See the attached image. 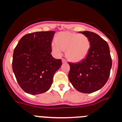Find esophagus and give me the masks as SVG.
I'll use <instances>...</instances> for the list:
<instances>
[{
    "label": "esophagus",
    "mask_w": 122,
    "mask_h": 122,
    "mask_svg": "<svg viewBox=\"0 0 122 122\" xmlns=\"http://www.w3.org/2000/svg\"><path fill=\"white\" fill-rule=\"evenodd\" d=\"M62 62L63 63H66V60H65V59H62Z\"/></svg>",
    "instance_id": "34e87169"
}]
</instances>
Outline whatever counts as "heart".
I'll return each mask as SVG.
<instances>
[{
    "mask_svg": "<svg viewBox=\"0 0 122 122\" xmlns=\"http://www.w3.org/2000/svg\"><path fill=\"white\" fill-rule=\"evenodd\" d=\"M91 48V42L84 34L70 32H61L57 34L55 41L51 43V50L56 57H60L63 51L71 62H78L88 56Z\"/></svg>",
    "mask_w": 122,
    "mask_h": 122,
    "instance_id": "heart-1",
    "label": "heart"
}]
</instances>
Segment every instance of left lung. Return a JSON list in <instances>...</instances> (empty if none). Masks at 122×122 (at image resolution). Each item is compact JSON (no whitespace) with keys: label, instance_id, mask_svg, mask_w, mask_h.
Instances as JSON below:
<instances>
[{"label":"left lung","instance_id":"left-lung-1","mask_svg":"<svg viewBox=\"0 0 122 122\" xmlns=\"http://www.w3.org/2000/svg\"><path fill=\"white\" fill-rule=\"evenodd\" d=\"M88 37L91 48L81 62L68 63V78L76 90L83 93L98 91L107 83L112 67L110 49L106 41L91 31L80 32Z\"/></svg>","mask_w":122,"mask_h":122}]
</instances>
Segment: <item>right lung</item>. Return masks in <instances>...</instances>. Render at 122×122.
<instances>
[{
    "instance_id": "1",
    "label": "right lung",
    "mask_w": 122,
    "mask_h": 122,
    "mask_svg": "<svg viewBox=\"0 0 122 122\" xmlns=\"http://www.w3.org/2000/svg\"><path fill=\"white\" fill-rule=\"evenodd\" d=\"M55 31H39L23 36L13 51L12 69L18 83L27 93L35 95L51 88L62 60L51 55Z\"/></svg>"
}]
</instances>
